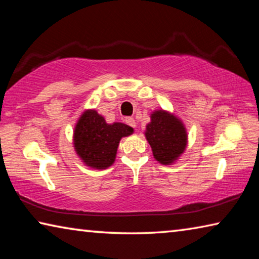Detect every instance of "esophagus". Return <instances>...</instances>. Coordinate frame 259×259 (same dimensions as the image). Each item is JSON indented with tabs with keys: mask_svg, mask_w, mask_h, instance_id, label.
Returning a JSON list of instances; mask_svg holds the SVG:
<instances>
[{
	"mask_svg": "<svg viewBox=\"0 0 259 259\" xmlns=\"http://www.w3.org/2000/svg\"><path fill=\"white\" fill-rule=\"evenodd\" d=\"M125 122H126V124L133 126V128H136V121H135V119H133V117H126Z\"/></svg>",
	"mask_w": 259,
	"mask_h": 259,
	"instance_id": "34e87169",
	"label": "esophagus"
}]
</instances>
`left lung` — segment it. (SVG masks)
Segmentation results:
<instances>
[{
	"instance_id": "8db88e82",
	"label": "left lung",
	"mask_w": 259,
	"mask_h": 259,
	"mask_svg": "<svg viewBox=\"0 0 259 259\" xmlns=\"http://www.w3.org/2000/svg\"><path fill=\"white\" fill-rule=\"evenodd\" d=\"M145 137L153 156L161 164L169 165L179 159L187 146V131L181 119L164 109L151 114Z\"/></svg>"
}]
</instances>
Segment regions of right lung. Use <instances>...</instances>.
Instances as JSON below:
<instances>
[{"mask_svg":"<svg viewBox=\"0 0 259 259\" xmlns=\"http://www.w3.org/2000/svg\"><path fill=\"white\" fill-rule=\"evenodd\" d=\"M133 133L131 126L121 122L108 124L96 109H87L74 128V150L89 168L107 169L115 161L121 138Z\"/></svg>","mask_w":259,"mask_h":259,"instance_id":"obj_1","label":"right lung"}]
</instances>
